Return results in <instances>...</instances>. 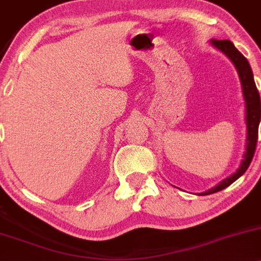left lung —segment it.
Listing matches in <instances>:
<instances>
[{"label": "left lung", "instance_id": "obj_1", "mask_svg": "<svg viewBox=\"0 0 261 261\" xmlns=\"http://www.w3.org/2000/svg\"><path fill=\"white\" fill-rule=\"evenodd\" d=\"M210 43L221 51L229 60L231 61L232 64L237 68L238 74H239L240 83H242L243 88V94H244V100H245V120H246V132H248V136H246V149L244 153V159L242 161V164L238 168L237 172L234 174L228 176L226 179H224L223 181H220L217 187L212 188V189L206 190V192L200 193V195H209L213 193L220 192V190L225 189L226 187L230 186L231 183H234L238 178H240L244 173L246 172L248 167L250 165L251 161H253V156L255 153V148H256L257 143V130H259V123L261 118V105H260V96L259 92H257L256 86L254 82V75L253 71H251V67L249 64L248 60L235 48L234 44L230 41L223 40H212Z\"/></svg>", "mask_w": 261, "mask_h": 261}]
</instances>
